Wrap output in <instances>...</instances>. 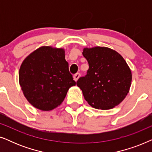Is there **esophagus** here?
<instances>
[{
	"mask_svg": "<svg viewBox=\"0 0 152 152\" xmlns=\"http://www.w3.org/2000/svg\"><path fill=\"white\" fill-rule=\"evenodd\" d=\"M80 73H76L75 75L73 76V78H74V80L75 81V82H77V81L78 80V79L80 78Z\"/></svg>",
	"mask_w": 152,
	"mask_h": 152,
	"instance_id": "34e87169",
	"label": "esophagus"
}]
</instances>
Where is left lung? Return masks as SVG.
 I'll return each mask as SVG.
<instances>
[{
  "label": "left lung",
  "mask_w": 152,
  "mask_h": 152,
  "mask_svg": "<svg viewBox=\"0 0 152 152\" xmlns=\"http://www.w3.org/2000/svg\"><path fill=\"white\" fill-rule=\"evenodd\" d=\"M82 54L89 68L77 85L84 99L95 109H113L129 91L132 80L129 67L119 53L107 47L85 48Z\"/></svg>",
  "instance_id": "obj_1"
}]
</instances>
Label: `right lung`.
<instances>
[{"mask_svg":"<svg viewBox=\"0 0 152 152\" xmlns=\"http://www.w3.org/2000/svg\"><path fill=\"white\" fill-rule=\"evenodd\" d=\"M19 84L33 107L50 111L64 101L71 86L76 85L62 48L42 46L30 54L20 66Z\"/></svg>","mask_w":152,"mask_h":152,"instance_id":"obj_1","label":"right lung"}]
</instances>
